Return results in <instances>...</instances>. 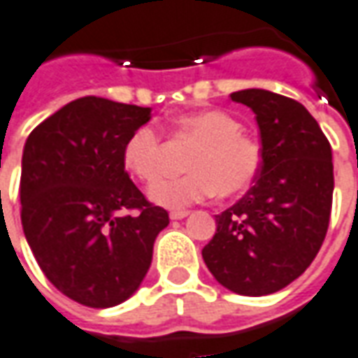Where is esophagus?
Listing matches in <instances>:
<instances>
[{
	"instance_id": "esophagus-1",
	"label": "esophagus",
	"mask_w": 358,
	"mask_h": 358,
	"mask_svg": "<svg viewBox=\"0 0 358 358\" xmlns=\"http://www.w3.org/2000/svg\"><path fill=\"white\" fill-rule=\"evenodd\" d=\"M187 213H189V211H186V209H174V211H171V219L178 221V219H184V217H187Z\"/></svg>"
}]
</instances>
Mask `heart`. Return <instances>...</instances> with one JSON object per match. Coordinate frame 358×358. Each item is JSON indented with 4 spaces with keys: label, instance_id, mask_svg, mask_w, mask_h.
I'll return each instance as SVG.
<instances>
[{
    "label": "heart",
    "instance_id": "obj_1",
    "mask_svg": "<svg viewBox=\"0 0 358 358\" xmlns=\"http://www.w3.org/2000/svg\"><path fill=\"white\" fill-rule=\"evenodd\" d=\"M172 134L196 141L186 157V174L159 180L149 189L155 203L180 209L207 197H231L246 192L262 171V147L242 131V124L229 112L197 110L174 120ZM162 137L157 127H136L122 147V162L129 174L151 184L161 172Z\"/></svg>",
    "mask_w": 358,
    "mask_h": 358
}]
</instances>
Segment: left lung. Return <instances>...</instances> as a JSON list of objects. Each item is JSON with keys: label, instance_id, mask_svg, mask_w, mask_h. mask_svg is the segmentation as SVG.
I'll list each match as a JSON object with an SVG mask.
<instances>
[{"label": "left lung", "instance_id": "obj_1", "mask_svg": "<svg viewBox=\"0 0 358 358\" xmlns=\"http://www.w3.org/2000/svg\"><path fill=\"white\" fill-rule=\"evenodd\" d=\"M256 114L262 171L238 203L215 215L201 256L229 291L264 296L301 277L326 238L334 199L331 145L301 102L264 89L232 92Z\"/></svg>", "mask_w": 358, "mask_h": 358}]
</instances>
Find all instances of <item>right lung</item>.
<instances>
[{"mask_svg": "<svg viewBox=\"0 0 358 358\" xmlns=\"http://www.w3.org/2000/svg\"><path fill=\"white\" fill-rule=\"evenodd\" d=\"M151 108L101 96L69 102L31 131L22 151L21 222L42 273L67 299L110 308L143 281L169 211L122 162Z\"/></svg>", "mask_w": 358, "mask_h": 358, "instance_id": "right-lung-1", "label": "right lung"}]
</instances>
